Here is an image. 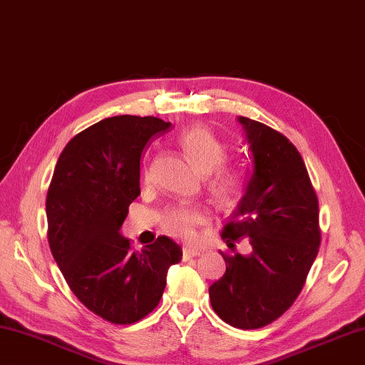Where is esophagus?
Instances as JSON below:
<instances>
[{"mask_svg":"<svg viewBox=\"0 0 365 365\" xmlns=\"http://www.w3.org/2000/svg\"><path fill=\"white\" fill-rule=\"evenodd\" d=\"M200 255V252L195 250V249H190V247H183V260H190V258L197 257Z\"/></svg>","mask_w":365,"mask_h":365,"instance_id":"obj_1","label":"esophagus"}]
</instances>
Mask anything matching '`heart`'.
<instances>
[{
	"mask_svg": "<svg viewBox=\"0 0 365 365\" xmlns=\"http://www.w3.org/2000/svg\"><path fill=\"white\" fill-rule=\"evenodd\" d=\"M178 145L195 168L204 174L205 188L212 197L225 207L235 205L242 193L244 175L240 169L222 164L227 158V147L204 125L196 124L182 132ZM150 178V172H147ZM204 222V212L196 205H177L161 218V227L169 236L191 241L195 227Z\"/></svg>",
	"mask_w": 365,
	"mask_h": 365,
	"instance_id": "1",
	"label": "heart"
}]
</instances>
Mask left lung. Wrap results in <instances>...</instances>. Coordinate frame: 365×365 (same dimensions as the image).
<instances>
[{"mask_svg":"<svg viewBox=\"0 0 365 365\" xmlns=\"http://www.w3.org/2000/svg\"><path fill=\"white\" fill-rule=\"evenodd\" d=\"M252 172L222 240L227 271L209 287L210 304L230 326L260 329L292 307L319 252V204L298 150L279 132L240 116ZM247 239L252 250L237 255Z\"/></svg>","mask_w":365,"mask_h":365,"instance_id":"obj_1","label":"left lung"}]
</instances>
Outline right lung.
Here are the masks:
<instances>
[{
  "label": "right lung",
  "mask_w": 365,
  "mask_h": 365,
  "mask_svg": "<svg viewBox=\"0 0 365 365\" xmlns=\"http://www.w3.org/2000/svg\"><path fill=\"white\" fill-rule=\"evenodd\" d=\"M155 116L105 118L75 135L56 164L46 197L48 241L71 292L113 324L143 319L160 303L182 249L160 236L132 252L119 230L140 195V158L170 128Z\"/></svg>",
  "instance_id": "1"
}]
</instances>
